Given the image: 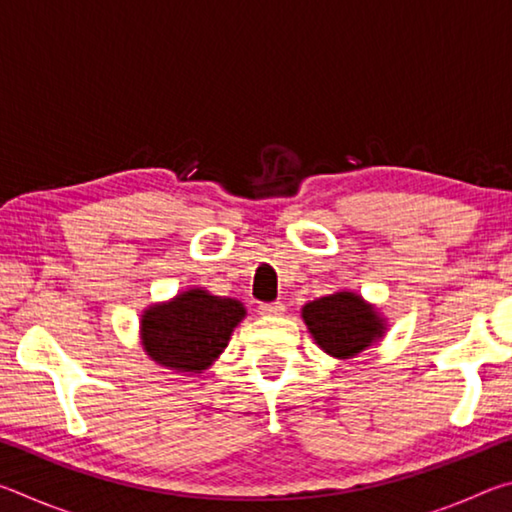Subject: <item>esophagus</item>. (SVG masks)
Listing matches in <instances>:
<instances>
[{
    "label": "esophagus",
    "mask_w": 512,
    "mask_h": 512,
    "mask_svg": "<svg viewBox=\"0 0 512 512\" xmlns=\"http://www.w3.org/2000/svg\"><path fill=\"white\" fill-rule=\"evenodd\" d=\"M259 314H262V316H282L284 305H282V302H268V305H259Z\"/></svg>",
    "instance_id": "34e87169"
}]
</instances>
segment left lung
Listing matches in <instances>:
<instances>
[{"label": "left lung", "mask_w": 512, "mask_h": 512, "mask_svg": "<svg viewBox=\"0 0 512 512\" xmlns=\"http://www.w3.org/2000/svg\"><path fill=\"white\" fill-rule=\"evenodd\" d=\"M300 314L318 348L339 361L359 357L386 334L379 309L350 289L311 300Z\"/></svg>", "instance_id": "8db88e82"}]
</instances>
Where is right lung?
Here are the masks:
<instances>
[{"label": "right lung", "instance_id": "1", "mask_svg": "<svg viewBox=\"0 0 512 512\" xmlns=\"http://www.w3.org/2000/svg\"><path fill=\"white\" fill-rule=\"evenodd\" d=\"M244 318V302L189 287L142 311V350L162 368L201 375L228 348L232 332Z\"/></svg>", "mask_w": 512, "mask_h": 512}]
</instances>
